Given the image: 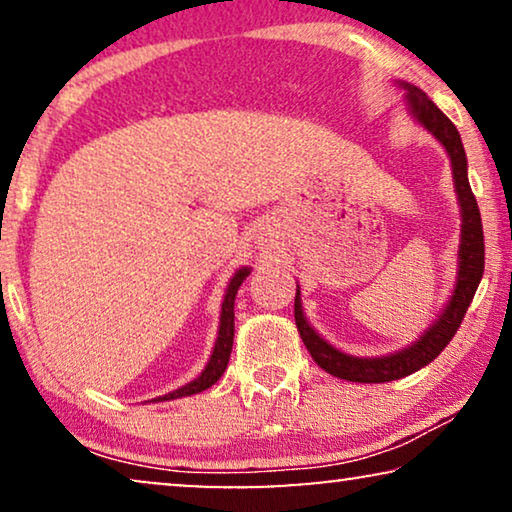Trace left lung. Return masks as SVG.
<instances>
[{
	"instance_id": "8db88e82",
	"label": "left lung",
	"mask_w": 512,
	"mask_h": 512,
	"mask_svg": "<svg viewBox=\"0 0 512 512\" xmlns=\"http://www.w3.org/2000/svg\"><path fill=\"white\" fill-rule=\"evenodd\" d=\"M398 86L405 90V107H408L410 116L429 132V135L440 142V146L447 151L452 165V181L454 193H457L459 212H461V237H459V251H457V279H454L452 296L440 310L438 319L419 335L415 342L408 347L398 349L394 354L384 356H354L342 352V349L333 347L331 342L321 338L307 321L303 312V300H300V286H296V326L300 338H303L307 352L312 359L319 363L326 373L347 382H366V384H380L401 380L405 375H412L415 370L424 368L447 347V342L454 338L457 328L464 319V314L471 305V300L478 291V284L485 272V237H482V221L480 209L475 202V195L468 184V160L464 144H461L459 130L454 123L440 111L436 104L429 100L424 90H419L412 83L398 81Z\"/></svg>"
}]
</instances>
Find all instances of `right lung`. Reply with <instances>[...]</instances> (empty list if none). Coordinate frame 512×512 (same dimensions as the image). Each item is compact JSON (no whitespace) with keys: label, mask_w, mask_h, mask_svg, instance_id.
<instances>
[{"label":"right lung","mask_w":512,"mask_h":512,"mask_svg":"<svg viewBox=\"0 0 512 512\" xmlns=\"http://www.w3.org/2000/svg\"><path fill=\"white\" fill-rule=\"evenodd\" d=\"M249 272H251L249 265H242V268L235 270V275L230 277V282H228V286H226V296H223V303H221L219 335H216L212 356H209L205 370H202V373H200L198 377H195V380L184 384V387L174 389V391H170V394H165V396L153 398V403L174 401V398H184V396L200 394V391H205V389L212 387V384L223 375V370H226V366H228L230 352H233V338H235V296H237V289H240L244 279L249 277Z\"/></svg>","instance_id":"1"}]
</instances>
